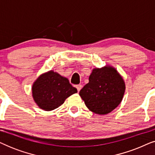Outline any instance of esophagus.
<instances>
[{
  "instance_id": "esophagus-1",
  "label": "esophagus",
  "mask_w": 155,
  "mask_h": 155,
  "mask_svg": "<svg viewBox=\"0 0 155 155\" xmlns=\"http://www.w3.org/2000/svg\"><path fill=\"white\" fill-rule=\"evenodd\" d=\"M82 87V84H78V85H76V88H77V90L78 92H80V90H81Z\"/></svg>"
}]
</instances>
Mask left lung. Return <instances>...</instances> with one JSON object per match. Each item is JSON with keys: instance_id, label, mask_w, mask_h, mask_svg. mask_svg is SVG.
Listing matches in <instances>:
<instances>
[{"instance_id": "left-lung-1", "label": "left lung", "mask_w": 155, "mask_h": 155, "mask_svg": "<svg viewBox=\"0 0 155 155\" xmlns=\"http://www.w3.org/2000/svg\"><path fill=\"white\" fill-rule=\"evenodd\" d=\"M126 85L124 80L113 67L94 68L89 82L80 91L86 107L94 114L104 115L121 102Z\"/></svg>"}]
</instances>
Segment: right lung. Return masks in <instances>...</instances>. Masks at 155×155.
I'll return each instance as SVG.
<instances>
[{
    "label": "right lung",
    "instance_id": "add662e5",
    "mask_svg": "<svg viewBox=\"0 0 155 155\" xmlns=\"http://www.w3.org/2000/svg\"><path fill=\"white\" fill-rule=\"evenodd\" d=\"M76 92L77 89L70 84L66 78L53 71L40 75L32 86L34 100L45 111L56 109Z\"/></svg>",
    "mask_w": 155,
    "mask_h": 155
}]
</instances>
